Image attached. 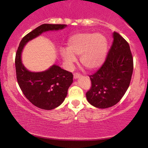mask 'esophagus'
Here are the masks:
<instances>
[{"label": "esophagus", "instance_id": "1", "mask_svg": "<svg viewBox=\"0 0 148 148\" xmlns=\"http://www.w3.org/2000/svg\"><path fill=\"white\" fill-rule=\"evenodd\" d=\"M81 76H82V75H81L80 73H73L74 79H77L79 77H80Z\"/></svg>", "mask_w": 148, "mask_h": 148}]
</instances>
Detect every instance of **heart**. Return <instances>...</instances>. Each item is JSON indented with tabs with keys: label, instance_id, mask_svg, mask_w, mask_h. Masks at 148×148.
Returning a JSON list of instances; mask_svg holds the SVG:
<instances>
[{
	"label": "heart",
	"instance_id": "1",
	"mask_svg": "<svg viewBox=\"0 0 148 148\" xmlns=\"http://www.w3.org/2000/svg\"><path fill=\"white\" fill-rule=\"evenodd\" d=\"M68 50L62 52L66 64L72 66L76 61L75 56H80V61L90 70L98 68L103 63L108 50L106 37L100 34L82 32L71 36Z\"/></svg>",
	"mask_w": 148,
	"mask_h": 148
}]
</instances>
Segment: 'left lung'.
<instances>
[{
	"instance_id": "obj_1",
	"label": "left lung",
	"mask_w": 148,
	"mask_h": 148,
	"mask_svg": "<svg viewBox=\"0 0 148 148\" xmlns=\"http://www.w3.org/2000/svg\"><path fill=\"white\" fill-rule=\"evenodd\" d=\"M113 38L104 64L95 73L89 75L92 85L86 92L87 100L99 108H109L121 100L133 74V58L128 42L116 32Z\"/></svg>"
}]
</instances>
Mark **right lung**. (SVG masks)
<instances>
[{
  "label": "right lung",
  "mask_w": 148,
  "mask_h": 148,
  "mask_svg": "<svg viewBox=\"0 0 148 148\" xmlns=\"http://www.w3.org/2000/svg\"><path fill=\"white\" fill-rule=\"evenodd\" d=\"M65 24H42L22 38L15 56L16 76L18 84L26 98L38 108L52 110L60 106L73 83L72 73L56 64L43 72H30L22 64L21 55L25 44L42 32L62 29Z\"/></svg>",
  "instance_id": "right-lung-1"
}]
</instances>
